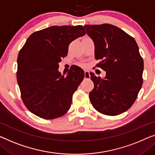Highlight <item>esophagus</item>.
Returning a JSON list of instances; mask_svg holds the SVG:
<instances>
[{
  "mask_svg": "<svg viewBox=\"0 0 155 155\" xmlns=\"http://www.w3.org/2000/svg\"><path fill=\"white\" fill-rule=\"evenodd\" d=\"M84 77L85 79H88L91 77V75H90V71L87 70H85L84 71Z\"/></svg>",
  "mask_w": 155,
  "mask_h": 155,
  "instance_id": "34e87169",
  "label": "esophagus"
}]
</instances>
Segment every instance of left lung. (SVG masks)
Segmentation results:
<instances>
[{
	"mask_svg": "<svg viewBox=\"0 0 155 155\" xmlns=\"http://www.w3.org/2000/svg\"><path fill=\"white\" fill-rule=\"evenodd\" d=\"M86 33L94 44L97 67L106 71L101 78L91 72L94 89L89 98L95 109L107 115L127 110L137 100L143 84V60L137 41L114 25H85Z\"/></svg>",
	"mask_w": 155,
	"mask_h": 155,
	"instance_id": "1",
	"label": "left lung"
}]
</instances>
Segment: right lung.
<instances>
[{
	"instance_id": "1",
	"label": "right lung",
	"mask_w": 155,
	"mask_h": 155,
	"mask_svg": "<svg viewBox=\"0 0 155 155\" xmlns=\"http://www.w3.org/2000/svg\"><path fill=\"white\" fill-rule=\"evenodd\" d=\"M85 34L82 26H53L31 34L20 50L17 83L25 106L37 116L52 120L70 109L84 71L75 66L64 77L58 63L67 56L71 41Z\"/></svg>"
}]
</instances>
